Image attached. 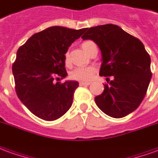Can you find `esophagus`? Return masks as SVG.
<instances>
[{
    "label": "esophagus",
    "mask_w": 158,
    "mask_h": 158,
    "mask_svg": "<svg viewBox=\"0 0 158 158\" xmlns=\"http://www.w3.org/2000/svg\"><path fill=\"white\" fill-rule=\"evenodd\" d=\"M90 84V82H79V85L80 86H83V85H89Z\"/></svg>",
    "instance_id": "34e87169"
}]
</instances>
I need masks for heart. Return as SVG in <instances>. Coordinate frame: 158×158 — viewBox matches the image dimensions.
Instances as JSON below:
<instances>
[{
  "instance_id": "b5f03b06",
  "label": "heart",
  "mask_w": 158,
  "mask_h": 158,
  "mask_svg": "<svg viewBox=\"0 0 158 158\" xmlns=\"http://www.w3.org/2000/svg\"><path fill=\"white\" fill-rule=\"evenodd\" d=\"M93 45H95V44L92 41H85L81 44V47L87 54H89L90 48ZM65 63L67 65L69 64V55L68 53L65 55ZM95 71H96V69L93 67L77 68L71 73V78L73 79H76V80H79V81H85V82L89 81V80L92 79Z\"/></svg>"
}]
</instances>
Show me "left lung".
I'll use <instances>...</instances> for the list:
<instances>
[{"instance_id":"obj_1","label":"left lung","mask_w":158,"mask_h":158,"mask_svg":"<svg viewBox=\"0 0 158 158\" xmlns=\"http://www.w3.org/2000/svg\"><path fill=\"white\" fill-rule=\"evenodd\" d=\"M83 40L95 42L101 50L100 76H113L95 102L102 112L122 118L144 99L152 79L151 58L140 40L112 24L85 28Z\"/></svg>"}]
</instances>
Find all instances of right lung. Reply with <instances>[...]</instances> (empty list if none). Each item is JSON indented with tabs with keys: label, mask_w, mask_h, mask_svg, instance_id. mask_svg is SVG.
<instances>
[{
	"label": "right lung",
	"mask_w": 158,
	"mask_h": 158,
	"mask_svg": "<svg viewBox=\"0 0 158 158\" xmlns=\"http://www.w3.org/2000/svg\"><path fill=\"white\" fill-rule=\"evenodd\" d=\"M85 30L48 27L32 35L18 49L13 65L16 93L22 103L40 119L55 121L71 108L79 83L68 80L60 84L54 79L67 77L65 54Z\"/></svg>",
	"instance_id": "add662e5"
}]
</instances>
